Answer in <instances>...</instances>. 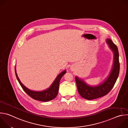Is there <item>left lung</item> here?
I'll return each instance as SVG.
<instances>
[{
  "label": "left lung",
  "instance_id": "1",
  "mask_svg": "<svg viewBox=\"0 0 128 128\" xmlns=\"http://www.w3.org/2000/svg\"><path fill=\"white\" fill-rule=\"evenodd\" d=\"M106 42L114 53V63L110 74L105 81L97 86H90L83 80L76 77V82L80 95L87 100H93L107 95L114 87L120 72L119 53L117 46L110 39Z\"/></svg>",
  "mask_w": 128,
  "mask_h": 128
}]
</instances>
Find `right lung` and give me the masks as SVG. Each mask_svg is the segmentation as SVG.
Segmentation results:
<instances>
[{"label":"right lung","mask_w":128,"mask_h":128,"mask_svg":"<svg viewBox=\"0 0 128 128\" xmlns=\"http://www.w3.org/2000/svg\"><path fill=\"white\" fill-rule=\"evenodd\" d=\"M14 70L16 76L17 78V80L19 82L20 84L21 85L23 90L26 92V93H27L30 97H31L34 100L44 102L52 100L56 97L58 93L60 81L62 77L66 72V71L64 70L62 71L61 74H60L49 88L43 91H40V92L38 91V92H37V91L31 90L27 88L26 86H25L20 82L19 78L18 77L16 71V65Z\"/></svg>","instance_id":"add662e5"}]
</instances>
